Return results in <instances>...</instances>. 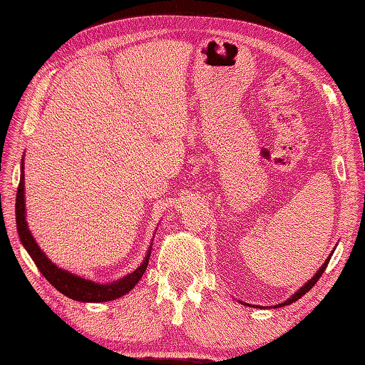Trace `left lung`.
I'll list each match as a JSON object with an SVG mask.
<instances>
[{"instance_id":"8db88e82","label":"left lung","mask_w":365,"mask_h":365,"mask_svg":"<svg viewBox=\"0 0 365 365\" xmlns=\"http://www.w3.org/2000/svg\"><path fill=\"white\" fill-rule=\"evenodd\" d=\"M331 257V256H330ZM330 257L329 259H327L325 260V262H324V265L319 268V272H317L316 274H314V277L313 279H310V280H308V282L301 288V289H299V292H296L292 297H289L288 299V301H285V302H282V304H279V305H276V307H285V305H289V304H293V302H296L297 301V299L299 297H302L307 292H310V289L314 287V284L317 282V280H319V277L322 276V273L325 272V268H327V265H329V262H330Z\"/></svg>"}]
</instances>
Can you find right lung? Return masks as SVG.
<instances>
[{"instance_id":"right-lung-1","label":"right lung","mask_w":365,"mask_h":365,"mask_svg":"<svg viewBox=\"0 0 365 365\" xmlns=\"http://www.w3.org/2000/svg\"><path fill=\"white\" fill-rule=\"evenodd\" d=\"M24 166L21 163V177H20V185H18L16 191V202H15V214H16V230L18 236L21 239V244L27 250V253L32 257L36 268L40 269V273L46 277V280L51 285L58 289L60 293L68 296L73 301L80 302H108L114 301V299L126 294L135 287V284L143 276L145 269L148 267L149 257H151V251H148V256L145 257L143 264L140 265L135 272L125 276L123 279L117 280V282L112 284H96L91 282L78 276H73L64 269L58 268L55 264L43 255V251L36 245L34 240L31 231L27 230V222H26V211H24Z\"/></svg>"}]
</instances>
